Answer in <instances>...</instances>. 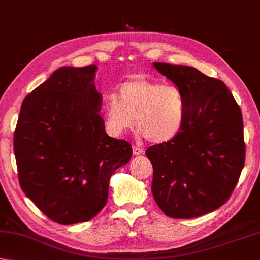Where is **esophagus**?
Listing matches in <instances>:
<instances>
[{
	"instance_id": "esophagus-1",
	"label": "esophagus",
	"mask_w": 260,
	"mask_h": 260,
	"mask_svg": "<svg viewBox=\"0 0 260 260\" xmlns=\"http://www.w3.org/2000/svg\"><path fill=\"white\" fill-rule=\"evenodd\" d=\"M132 153H134L135 156H139L144 153L143 148H140V147H137V146H134L132 147Z\"/></svg>"
}]
</instances>
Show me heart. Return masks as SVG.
<instances>
[{"label": "heart", "mask_w": 260, "mask_h": 260, "mask_svg": "<svg viewBox=\"0 0 260 260\" xmlns=\"http://www.w3.org/2000/svg\"><path fill=\"white\" fill-rule=\"evenodd\" d=\"M107 134L115 138L134 129L154 144L166 143L182 130L187 119V101L175 85L135 77L123 82L116 97H109L103 106Z\"/></svg>", "instance_id": "heart-1"}]
</instances>
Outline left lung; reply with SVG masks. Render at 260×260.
Masks as SVG:
<instances>
[{
	"instance_id": "obj_1",
	"label": "left lung",
	"mask_w": 260,
	"mask_h": 260,
	"mask_svg": "<svg viewBox=\"0 0 260 260\" xmlns=\"http://www.w3.org/2000/svg\"><path fill=\"white\" fill-rule=\"evenodd\" d=\"M154 67L182 89L187 119L173 139L146 150L154 170L151 192L170 217L203 216L228 202L244 166L241 110L222 80L192 67Z\"/></svg>"
}]
</instances>
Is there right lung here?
Wrapping results in <instances>:
<instances>
[{"label":"right lung","instance_id":"right-lung-1","mask_svg":"<svg viewBox=\"0 0 260 260\" xmlns=\"http://www.w3.org/2000/svg\"><path fill=\"white\" fill-rule=\"evenodd\" d=\"M96 66L62 67L24 97L13 136L19 183L46 216L87 222L106 205L109 182L131 145L107 136Z\"/></svg>","mask_w":260,"mask_h":260}]
</instances>
